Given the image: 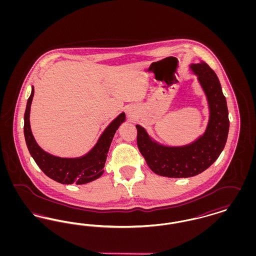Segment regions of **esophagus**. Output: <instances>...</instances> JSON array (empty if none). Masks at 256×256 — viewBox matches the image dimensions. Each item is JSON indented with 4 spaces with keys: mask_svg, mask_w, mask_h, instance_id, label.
<instances>
[{
    "mask_svg": "<svg viewBox=\"0 0 256 256\" xmlns=\"http://www.w3.org/2000/svg\"><path fill=\"white\" fill-rule=\"evenodd\" d=\"M126 112H128V116L130 118H132V117H134V111L132 108L128 110Z\"/></svg>",
    "mask_w": 256,
    "mask_h": 256,
    "instance_id": "esophagus-1",
    "label": "esophagus"
}]
</instances>
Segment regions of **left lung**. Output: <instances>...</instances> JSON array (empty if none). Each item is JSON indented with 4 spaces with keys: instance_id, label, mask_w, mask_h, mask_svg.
I'll return each instance as SVG.
<instances>
[{
    "instance_id": "obj_1",
    "label": "left lung",
    "mask_w": 256,
    "mask_h": 256,
    "mask_svg": "<svg viewBox=\"0 0 256 256\" xmlns=\"http://www.w3.org/2000/svg\"><path fill=\"white\" fill-rule=\"evenodd\" d=\"M190 69L198 76L208 102L209 120L204 134L185 146H163L136 124L138 148L150 170L162 176L180 178L202 172L217 160L226 143L228 110L219 78L204 61L192 63Z\"/></svg>"
}]
</instances>
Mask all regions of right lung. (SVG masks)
Instances as JSON below:
<instances>
[{
  "label": "right lung",
  "mask_w": 256,
  "mask_h": 256,
  "mask_svg": "<svg viewBox=\"0 0 256 256\" xmlns=\"http://www.w3.org/2000/svg\"><path fill=\"white\" fill-rule=\"evenodd\" d=\"M34 88L32 87L30 96L28 98L24 116V135L26 144L38 167L50 178L62 184H86L98 178L104 174V167L108 158L110 144L116 130L126 120L122 112L108 126L100 136L96 145L86 156L74 158H64L50 154L43 150L32 135L30 124V112Z\"/></svg>",
  "instance_id": "obj_1"
}]
</instances>
